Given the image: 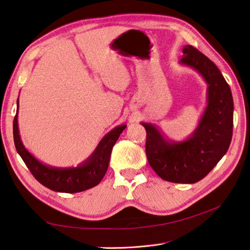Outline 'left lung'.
I'll use <instances>...</instances> for the list:
<instances>
[{
    "label": "left lung",
    "mask_w": 250,
    "mask_h": 250,
    "mask_svg": "<svg viewBox=\"0 0 250 250\" xmlns=\"http://www.w3.org/2000/svg\"><path fill=\"white\" fill-rule=\"evenodd\" d=\"M180 63L197 71L208 84V105L190 138L167 141L157 128L142 123L147 132L149 165L164 180L195 184L206 177L228 152L232 137L233 101L230 87L217 65L193 46H185Z\"/></svg>",
    "instance_id": "8db88e82"
}]
</instances>
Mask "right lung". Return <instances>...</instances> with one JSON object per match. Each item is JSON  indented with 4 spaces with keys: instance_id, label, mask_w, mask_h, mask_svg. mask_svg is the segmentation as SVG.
Segmentation results:
<instances>
[{
    "instance_id": "1",
    "label": "right lung",
    "mask_w": 250,
    "mask_h": 250,
    "mask_svg": "<svg viewBox=\"0 0 250 250\" xmlns=\"http://www.w3.org/2000/svg\"><path fill=\"white\" fill-rule=\"evenodd\" d=\"M125 128L126 125L113 128L101 140L93 154L76 168H53L37 161L21 141L18 113L13 120V139L18 153L37 181L52 191L78 193L97 186L102 180L108 168L112 147Z\"/></svg>"
}]
</instances>
